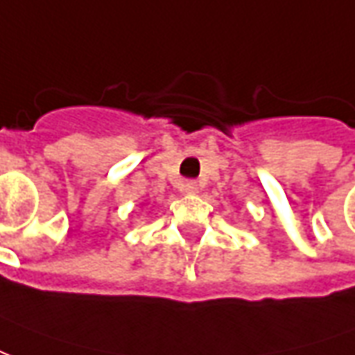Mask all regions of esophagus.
<instances>
[{"instance_id":"esophagus-1","label":"esophagus","mask_w":355,"mask_h":355,"mask_svg":"<svg viewBox=\"0 0 355 355\" xmlns=\"http://www.w3.org/2000/svg\"><path fill=\"white\" fill-rule=\"evenodd\" d=\"M183 191H185L187 195H196V193H198V183H196V181H187V183L183 185Z\"/></svg>"}]
</instances>
